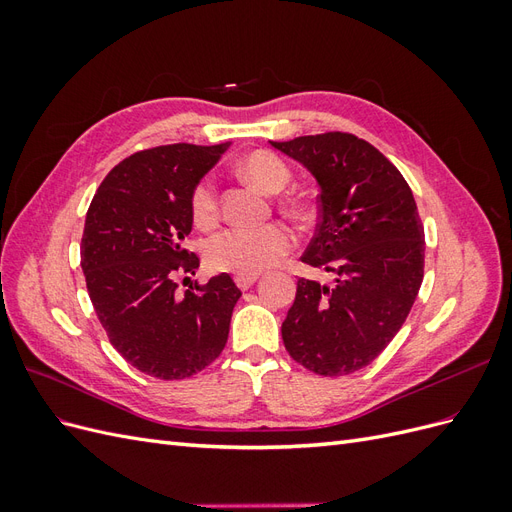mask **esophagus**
<instances>
[{"mask_svg":"<svg viewBox=\"0 0 512 512\" xmlns=\"http://www.w3.org/2000/svg\"><path fill=\"white\" fill-rule=\"evenodd\" d=\"M256 280H258V275H235V284H237L241 290L252 288Z\"/></svg>","mask_w":512,"mask_h":512,"instance_id":"1","label":"esophagus"}]
</instances>
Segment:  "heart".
Instances as JSON below:
<instances>
[{"instance_id": "b5f03b06", "label": "heart", "mask_w": 512, "mask_h": 512, "mask_svg": "<svg viewBox=\"0 0 512 512\" xmlns=\"http://www.w3.org/2000/svg\"><path fill=\"white\" fill-rule=\"evenodd\" d=\"M237 173L265 192H280L292 179V170L277 153L254 149L235 164ZM282 205L292 215L312 211V200L305 194H286ZM190 215L196 226L211 228L220 220L218 188L211 179H200L190 192ZM297 243L294 232L282 224L271 222L256 228H226L211 237L205 247L207 265L213 271L256 275L277 265Z\"/></svg>"}]
</instances>
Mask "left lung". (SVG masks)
Segmentation results:
<instances>
[{
  "label": "left lung",
  "mask_w": 512,
  "mask_h": 512,
  "mask_svg": "<svg viewBox=\"0 0 512 512\" xmlns=\"http://www.w3.org/2000/svg\"><path fill=\"white\" fill-rule=\"evenodd\" d=\"M320 185L318 226L301 260L335 286L299 277L282 322L288 354L324 378L378 359L406 322L425 273V230L395 164L350 132L273 143Z\"/></svg>",
  "instance_id": "8db88e82"
}]
</instances>
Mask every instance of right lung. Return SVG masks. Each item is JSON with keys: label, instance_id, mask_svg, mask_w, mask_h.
<instances>
[{"label": "right lung", "instance_id": "1", "mask_svg": "<svg viewBox=\"0 0 512 512\" xmlns=\"http://www.w3.org/2000/svg\"><path fill=\"white\" fill-rule=\"evenodd\" d=\"M230 143L136 151L104 177L81 239L89 299L108 342L132 367L183 380L222 354L241 290L228 273L179 292L198 269L183 247L192 232L190 192ZM190 280V277H185Z\"/></svg>", "mask_w": 512, "mask_h": 512}]
</instances>
